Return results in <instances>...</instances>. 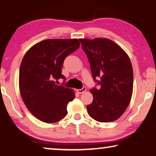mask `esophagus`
Wrapping results in <instances>:
<instances>
[{
    "label": "esophagus",
    "mask_w": 156,
    "mask_h": 156,
    "mask_svg": "<svg viewBox=\"0 0 156 156\" xmlns=\"http://www.w3.org/2000/svg\"><path fill=\"white\" fill-rule=\"evenodd\" d=\"M86 89H87V88L85 87H83L81 89H77V90H76V91H77L78 94H83V93H84V91H86Z\"/></svg>",
    "instance_id": "obj_1"
}]
</instances>
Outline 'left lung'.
Returning <instances> with one entry per match:
<instances>
[{"instance_id": "obj_1", "label": "left lung", "mask_w": 156, "mask_h": 156, "mask_svg": "<svg viewBox=\"0 0 156 156\" xmlns=\"http://www.w3.org/2000/svg\"><path fill=\"white\" fill-rule=\"evenodd\" d=\"M90 63L93 78L100 88L90 89L92 103L89 115L100 122L118 119L131 101L133 87V67L128 55L114 42L105 38L79 39ZM100 77V81L96 78Z\"/></svg>"}]
</instances>
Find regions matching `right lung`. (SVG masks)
Returning a JSON list of instances; mask_svg holds the SVG:
<instances>
[{
  "label": "right lung",
  "mask_w": 156,
  "mask_h": 156,
  "mask_svg": "<svg viewBox=\"0 0 156 156\" xmlns=\"http://www.w3.org/2000/svg\"><path fill=\"white\" fill-rule=\"evenodd\" d=\"M79 47L77 38L47 39L33 45L23 57L20 93L28 110L42 122H56L67 114V105L75 94L55 80L65 78L62 74L63 62Z\"/></svg>",
  "instance_id": "add662e5"
}]
</instances>
